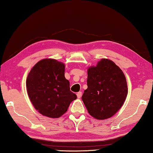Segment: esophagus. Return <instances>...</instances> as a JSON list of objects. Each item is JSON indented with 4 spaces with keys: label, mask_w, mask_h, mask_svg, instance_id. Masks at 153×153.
<instances>
[{
    "label": "esophagus",
    "mask_w": 153,
    "mask_h": 153,
    "mask_svg": "<svg viewBox=\"0 0 153 153\" xmlns=\"http://www.w3.org/2000/svg\"><path fill=\"white\" fill-rule=\"evenodd\" d=\"M82 92H77V98H81V97H82Z\"/></svg>",
    "instance_id": "obj_1"
}]
</instances>
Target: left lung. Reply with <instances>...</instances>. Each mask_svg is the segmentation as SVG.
<instances>
[{
	"label": "left lung",
	"mask_w": 153,
	"mask_h": 153,
	"mask_svg": "<svg viewBox=\"0 0 153 153\" xmlns=\"http://www.w3.org/2000/svg\"><path fill=\"white\" fill-rule=\"evenodd\" d=\"M87 85L82 99L90 115L97 120L115 115L128 94L125 75L109 59H102L97 66L88 68Z\"/></svg>",
	"instance_id": "obj_1"
}]
</instances>
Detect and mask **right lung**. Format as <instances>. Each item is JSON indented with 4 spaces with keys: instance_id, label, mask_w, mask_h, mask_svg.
I'll use <instances>...</instances> for the list:
<instances>
[{
    "instance_id": "obj_1",
    "label": "right lung",
    "mask_w": 153,
    "mask_h": 153,
    "mask_svg": "<svg viewBox=\"0 0 153 153\" xmlns=\"http://www.w3.org/2000/svg\"><path fill=\"white\" fill-rule=\"evenodd\" d=\"M26 88L36 109L51 118L63 115L77 98L65 77V64L53 59H42L32 67L26 79Z\"/></svg>"
}]
</instances>
